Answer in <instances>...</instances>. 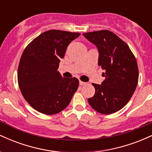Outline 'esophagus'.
Returning a JSON list of instances; mask_svg holds the SVG:
<instances>
[{
    "instance_id": "esophagus-1",
    "label": "esophagus",
    "mask_w": 152,
    "mask_h": 152,
    "mask_svg": "<svg viewBox=\"0 0 152 152\" xmlns=\"http://www.w3.org/2000/svg\"><path fill=\"white\" fill-rule=\"evenodd\" d=\"M86 82H83V81H79V85L80 86H83V85L86 84Z\"/></svg>"
}]
</instances>
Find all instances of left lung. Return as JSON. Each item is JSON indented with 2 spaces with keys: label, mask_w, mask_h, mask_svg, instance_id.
Here are the masks:
<instances>
[{
  "label": "left lung",
  "mask_w": 152,
  "mask_h": 152,
  "mask_svg": "<svg viewBox=\"0 0 152 152\" xmlns=\"http://www.w3.org/2000/svg\"><path fill=\"white\" fill-rule=\"evenodd\" d=\"M83 36L96 46L98 64L105 71L102 84L92 83L95 94L88 102L99 113L113 114L126 105L135 91L139 79L137 61L128 45L111 31L88 32Z\"/></svg>",
  "instance_id": "1"
}]
</instances>
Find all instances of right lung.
I'll return each instance as SVG.
<instances>
[{
    "label": "right lung",
    "instance_id": "right-lung-1",
    "mask_svg": "<svg viewBox=\"0 0 152 152\" xmlns=\"http://www.w3.org/2000/svg\"><path fill=\"white\" fill-rule=\"evenodd\" d=\"M79 36V33L47 31L24 50L18 70L19 88L26 102L38 112H61L77 91V78L63 77L57 70L69 43Z\"/></svg>",
    "mask_w": 152,
    "mask_h": 152
}]
</instances>
